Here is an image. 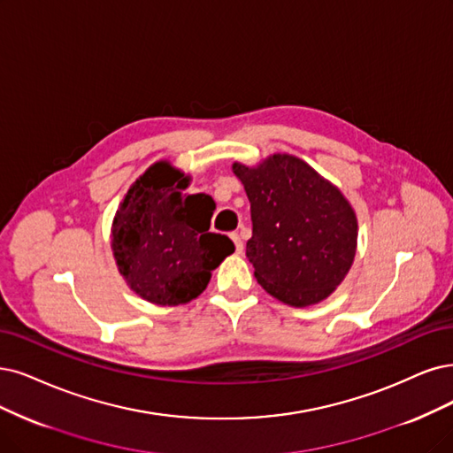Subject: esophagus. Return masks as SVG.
<instances>
[{
    "label": "esophagus",
    "instance_id": "esophagus-1",
    "mask_svg": "<svg viewBox=\"0 0 453 453\" xmlns=\"http://www.w3.org/2000/svg\"><path fill=\"white\" fill-rule=\"evenodd\" d=\"M231 241L233 242H235V248H237V252L241 254L242 252V248H244V244H242V241H241V235H239V233H231Z\"/></svg>",
    "mask_w": 453,
    "mask_h": 453
}]
</instances>
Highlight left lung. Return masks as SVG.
<instances>
[{
  "label": "left lung",
  "mask_w": 453,
  "mask_h": 453,
  "mask_svg": "<svg viewBox=\"0 0 453 453\" xmlns=\"http://www.w3.org/2000/svg\"><path fill=\"white\" fill-rule=\"evenodd\" d=\"M252 212L246 257L259 286L289 306L321 303L347 276L358 222L345 196L293 155L233 164Z\"/></svg>",
  "instance_id": "8db88e82"
}]
</instances>
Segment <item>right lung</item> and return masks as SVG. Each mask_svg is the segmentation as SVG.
Instances as JSON below:
<instances>
[{"mask_svg": "<svg viewBox=\"0 0 453 453\" xmlns=\"http://www.w3.org/2000/svg\"><path fill=\"white\" fill-rule=\"evenodd\" d=\"M190 175L167 160L153 164L123 197L111 224V250L128 288L158 306L187 304L235 246L211 233L214 201L187 196Z\"/></svg>", "mask_w": 453, "mask_h": 453, "instance_id": "1", "label": "right lung"}]
</instances>
